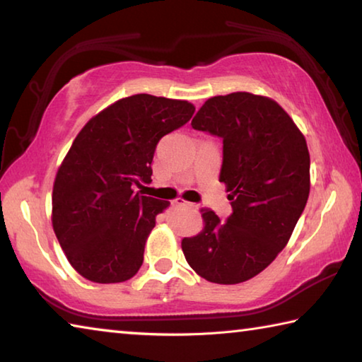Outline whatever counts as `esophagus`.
I'll list each match as a JSON object with an SVG mask.
<instances>
[{
    "label": "esophagus",
    "mask_w": 362,
    "mask_h": 362,
    "mask_svg": "<svg viewBox=\"0 0 362 362\" xmlns=\"http://www.w3.org/2000/svg\"><path fill=\"white\" fill-rule=\"evenodd\" d=\"M175 204H177V206H185V207H189V209H199V204L188 203V201L182 199V198H177V199H175Z\"/></svg>",
    "instance_id": "obj_1"
}]
</instances>
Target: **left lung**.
Here are the masks:
<instances>
[{
	"instance_id": "obj_1",
	"label": "left lung",
	"mask_w": 362,
	"mask_h": 362,
	"mask_svg": "<svg viewBox=\"0 0 362 362\" xmlns=\"http://www.w3.org/2000/svg\"><path fill=\"white\" fill-rule=\"evenodd\" d=\"M193 129L223 140L220 182L233 212L220 222L201 209L204 228L183 238V255L201 278L238 284L263 272L286 247L310 194V153L303 134L279 103L250 93L216 95Z\"/></svg>"
}]
</instances>
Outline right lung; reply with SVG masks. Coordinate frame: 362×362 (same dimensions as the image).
<instances>
[{
    "instance_id": "obj_1",
    "label": "right lung",
    "mask_w": 362,
    "mask_h": 362,
    "mask_svg": "<svg viewBox=\"0 0 362 362\" xmlns=\"http://www.w3.org/2000/svg\"><path fill=\"white\" fill-rule=\"evenodd\" d=\"M187 100L136 94L90 118L57 170L52 226L71 267L93 283L131 279L169 201L134 192L151 182L156 145L187 124Z\"/></svg>"
}]
</instances>
